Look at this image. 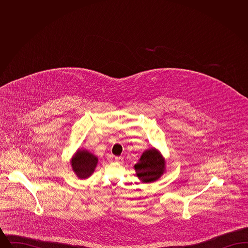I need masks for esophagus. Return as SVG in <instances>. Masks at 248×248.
I'll use <instances>...</instances> for the list:
<instances>
[{"instance_id":"obj_1","label":"esophagus","mask_w":248,"mask_h":248,"mask_svg":"<svg viewBox=\"0 0 248 248\" xmlns=\"http://www.w3.org/2000/svg\"><path fill=\"white\" fill-rule=\"evenodd\" d=\"M114 160H115L116 163H119V164H122V163L124 162V158L121 157V156H116V157L114 158Z\"/></svg>"}]
</instances>
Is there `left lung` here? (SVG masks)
<instances>
[{"instance_id":"left-lung-1","label":"left lung","mask_w":248,"mask_h":248,"mask_svg":"<svg viewBox=\"0 0 248 248\" xmlns=\"http://www.w3.org/2000/svg\"><path fill=\"white\" fill-rule=\"evenodd\" d=\"M134 167L142 183L154 182L165 172V158L156 149L152 148L142 154L138 164Z\"/></svg>"}]
</instances>
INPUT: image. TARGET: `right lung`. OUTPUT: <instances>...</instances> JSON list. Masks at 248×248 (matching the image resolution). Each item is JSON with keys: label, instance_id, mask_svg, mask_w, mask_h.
Here are the masks:
<instances>
[{"label": "right lung", "instance_id": "obj_1", "mask_svg": "<svg viewBox=\"0 0 248 248\" xmlns=\"http://www.w3.org/2000/svg\"><path fill=\"white\" fill-rule=\"evenodd\" d=\"M97 157L86 150H78L71 159V167L76 176L84 179L94 173L97 165Z\"/></svg>", "mask_w": 248, "mask_h": 248}]
</instances>
